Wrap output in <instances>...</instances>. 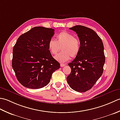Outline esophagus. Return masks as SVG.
Instances as JSON below:
<instances>
[{
	"instance_id": "obj_1",
	"label": "esophagus",
	"mask_w": 120,
	"mask_h": 120,
	"mask_svg": "<svg viewBox=\"0 0 120 120\" xmlns=\"http://www.w3.org/2000/svg\"><path fill=\"white\" fill-rule=\"evenodd\" d=\"M65 65V64H63V63H61V64H60L61 67H64Z\"/></svg>"
}]
</instances>
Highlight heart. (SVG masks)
<instances>
[{
  "label": "heart",
  "mask_w": 120,
  "mask_h": 120,
  "mask_svg": "<svg viewBox=\"0 0 120 120\" xmlns=\"http://www.w3.org/2000/svg\"><path fill=\"white\" fill-rule=\"evenodd\" d=\"M48 47L52 55H56L62 48V52L55 57L60 62H65L69 60L71 57H77L80 50V41L75 38L73 34L67 31H62L57 35V41L50 39Z\"/></svg>",
  "instance_id": "b5f03b06"
}]
</instances>
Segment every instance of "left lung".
Listing matches in <instances>:
<instances>
[{
	"mask_svg": "<svg viewBox=\"0 0 120 120\" xmlns=\"http://www.w3.org/2000/svg\"><path fill=\"white\" fill-rule=\"evenodd\" d=\"M70 29L77 34L80 50L75 59L68 64L71 73L67 79L74 90L85 92L92 88L103 73L104 45L98 34L89 28L77 25Z\"/></svg>",
	"mask_w": 120,
	"mask_h": 120,
	"instance_id": "obj_1",
	"label": "left lung"
}]
</instances>
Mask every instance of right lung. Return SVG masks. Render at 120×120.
Returning a JSON list of instances; mask_svg holds the SVG:
<instances>
[{"label": "right lung", "mask_w": 120, "mask_h": 120, "mask_svg": "<svg viewBox=\"0 0 120 120\" xmlns=\"http://www.w3.org/2000/svg\"><path fill=\"white\" fill-rule=\"evenodd\" d=\"M54 34L53 29L35 27L18 38L13 49L12 66L18 81L25 87H44L60 68L48 47Z\"/></svg>", "instance_id": "right-lung-1"}]
</instances>
